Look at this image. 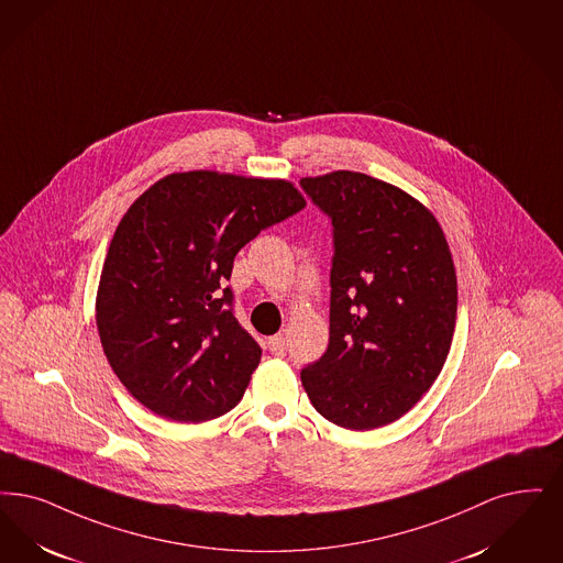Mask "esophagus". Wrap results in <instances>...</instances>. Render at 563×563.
Masks as SVG:
<instances>
[{"instance_id": "1", "label": "esophagus", "mask_w": 563, "mask_h": 563, "mask_svg": "<svg viewBox=\"0 0 563 563\" xmlns=\"http://www.w3.org/2000/svg\"><path fill=\"white\" fill-rule=\"evenodd\" d=\"M268 350H271L274 356H285V352H287L285 338L283 335H274V338L268 339Z\"/></svg>"}]
</instances>
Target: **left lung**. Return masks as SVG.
I'll use <instances>...</instances> for the list:
<instances>
[{
	"instance_id": "obj_1",
	"label": "left lung",
	"mask_w": 563,
	"mask_h": 563,
	"mask_svg": "<svg viewBox=\"0 0 563 563\" xmlns=\"http://www.w3.org/2000/svg\"><path fill=\"white\" fill-rule=\"evenodd\" d=\"M333 222L324 356L301 371L316 410L339 428L394 423L438 379L456 320L446 236L426 205L358 172L301 178Z\"/></svg>"
}]
</instances>
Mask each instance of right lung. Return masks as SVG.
<instances>
[{
    "instance_id": "add662e5",
    "label": "right lung",
    "mask_w": 563,
    "mask_h": 563,
    "mask_svg": "<svg viewBox=\"0 0 563 563\" xmlns=\"http://www.w3.org/2000/svg\"><path fill=\"white\" fill-rule=\"evenodd\" d=\"M306 207L287 180L169 174L114 230L96 295L102 350L140 405L178 423L241 402L262 347L232 312L234 257Z\"/></svg>"
}]
</instances>
